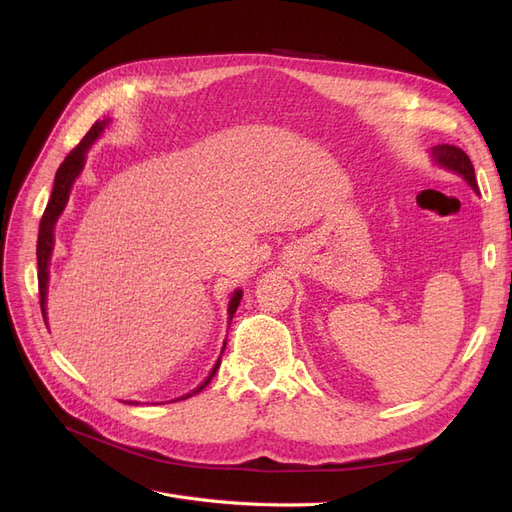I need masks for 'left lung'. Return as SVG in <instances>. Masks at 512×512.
I'll use <instances>...</instances> for the list:
<instances>
[{
    "instance_id": "8db88e82",
    "label": "left lung",
    "mask_w": 512,
    "mask_h": 512,
    "mask_svg": "<svg viewBox=\"0 0 512 512\" xmlns=\"http://www.w3.org/2000/svg\"><path fill=\"white\" fill-rule=\"evenodd\" d=\"M431 156L436 160L440 166L453 170V173L461 175L470 183V188L478 192V185H476V175H474V166L470 162V158L466 156V151H461L455 145H436L431 149Z\"/></svg>"
}]
</instances>
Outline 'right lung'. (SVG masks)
<instances>
[{"instance_id":"right-lung-1","label":"right lung","mask_w":512,"mask_h":512,"mask_svg":"<svg viewBox=\"0 0 512 512\" xmlns=\"http://www.w3.org/2000/svg\"><path fill=\"white\" fill-rule=\"evenodd\" d=\"M108 119L104 121H96L94 126L89 128V132L83 136V141L76 145L66 160L61 162V166L57 168L55 173V185H53V192H51V198H49V205H46L44 213H42V220H40V232H38V245H36V256H38V290H40V307H42V316H44V322H46V286H49V260H51V252H53V228H55V222L61 215V211H64L66 203H68V196H70V190H72V183L74 179L81 175V170L85 166V151L94 145L96 138L102 134V130L106 128ZM241 297L243 292L241 290H235V294H232V299L228 303V320H232V316H235L237 307L241 303ZM224 348H226V342H224ZM222 348V352H224ZM220 361L222 356L218 359V363L213 365L211 374L207 376V380L198 386V389H194L192 393H188L181 399H188L196 393H200L205 389V386L211 382V378L215 376V371L220 369Z\"/></svg>"}]
</instances>
